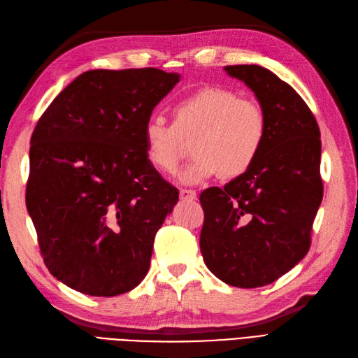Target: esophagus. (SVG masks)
<instances>
[{
    "mask_svg": "<svg viewBox=\"0 0 358 358\" xmlns=\"http://www.w3.org/2000/svg\"><path fill=\"white\" fill-rule=\"evenodd\" d=\"M180 199L182 200H196L197 199V192L192 189H180Z\"/></svg>",
    "mask_w": 358,
    "mask_h": 358,
    "instance_id": "34e87169",
    "label": "esophagus"
}]
</instances>
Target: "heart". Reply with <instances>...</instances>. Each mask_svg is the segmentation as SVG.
Instances as JSON below:
<instances>
[{
	"label": "heart",
	"mask_w": 358,
	"mask_h": 358,
	"mask_svg": "<svg viewBox=\"0 0 358 358\" xmlns=\"http://www.w3.org/2000/svg\"><path fill=\"white\" fill-rule=\"evenodd\" d=\"M175 122L153 114L144 123L143 140L148 161L166 175H173L192 138V157L182 180L200 183L218 175L236 179L255 166L264 149L268 120L255 101L243 99L224 87L208 85L180 99Z\"/></svg>",
	"instance_id": "b5f03b06"
}]
</instances>
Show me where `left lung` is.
Wrapping results in <instances>:
<instances>
[{
    "instance_id": "1",
    "label": "left lung",
    "mask_w": 358,
    "mask_h": 358,
    "mask_svg": "<svg viewBox=\"0 0 358 358\" xmlns=\"http://www.w3.org/2000/svg\"><path fill=\"white\" fill-rule=\"evenodd\" d=\"M264 108V149L245 175L200 194L205 223L200 250L209 271L236 287L275 282L310 248L322 201L321 132L291 85L256 64L226 66Z\"/></svg>"
}]
</instances>
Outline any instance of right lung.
I'll list each match as a JSON object with an SVG mask.
<instances>
[{
	"mask_svg": "<svg viewBox=\"0 0 358 358\" xmlns=\"http://www.w3.org/2000/svg\"><path fill=\"white\" fill-rule=\"evenodd\" d=\"M179 73L155 67L81 73L31 135L27 209L50 273L75 291L138 286L179 200L144 152L143 128Z\"/></svg>",
	"mask_w": 358,
	"mask_h": 358,
	"instance_id": "1",
	"label": "right lung"
}]
</instances>
